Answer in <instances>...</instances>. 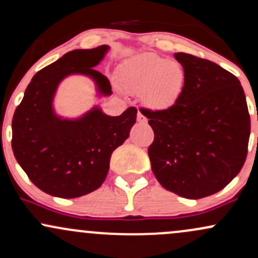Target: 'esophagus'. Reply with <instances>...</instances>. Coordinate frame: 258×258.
<instances>
[{"mask_svg": "<svg viewBox=\"0 0 258 258\" xmlns=\"http://www.w3.org/2000/svg\"><path fill=\"white\" fill-rule=\"evenodd\" d=\"M137 121L139 123H147L148 122V120H147V117L144 116L143 114H142L141 111L138 110V115H137Z\"/></svg>", "mask_w": 258, "mask_h": 258, "instance_id": "esophagus-1", "label": "esophagus"}]
</instances>
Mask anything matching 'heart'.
I'll return each instance as SVG.
<instances>
[{
  "instance_id": "b5f03b06",
  "label": "heart",
  "mask_w": 258,
  "mask_h": 258,
  "mask_svg": "<svg viewBox=\"0 0 258 258\" xmlns=\"http://www.w3.org/2000/svg\"><path fill=\"white\" fill-rule=\"evenodd\" d=\"M120 85L130 93H141L148 108L166 111L179 103L186 86V73L178 61L143 53L121 67Z\"/></svg>"
}]
</instances>
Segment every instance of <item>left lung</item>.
Wrapping results in <instances>:
<instances>
[{
    "instance_id": "left-lung-1",
    "label": "left lung",
    "mask_w": 258,
    "mask_h": 258,
    "mask_svg": "<svg viewBox=\"0 0 258 258\" xmlns=\"http://www.w3.org/2000/svg\"><path fill=\"white\" fill-rule=\"evenodd\" d=\"M186 73L182 99L166 111L141 109L154 131L152 170L167 190L201 199L222 190L244 166L250 115L240 81L207 59L174 53Z\"/></svg>"
}]
</instances>
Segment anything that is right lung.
Returning <instances> with one entry per match:
<instances>
[{"label": "right lung", "mask_w": 258, "mask_h": 258, "mask_svg": "<svg viewBox=\"0 0 258 258\" xmlns=\"http://www.w3.org/2000/svg\"><path fill=\"white\" fill-rule=\"evenodd\" d=\"M109 46L68 52L40 70L26 87L12 120V149L18 164L44 193L73 199L98 189L106 178L111 154L128 138L137 109L109 116L93 106L82 116L64 119L53 109L59 84L69 75L93 80L99 97L111 86L97 67Z\"/></svg>", "instance_id": "right-lung-1"}]
</instances>
